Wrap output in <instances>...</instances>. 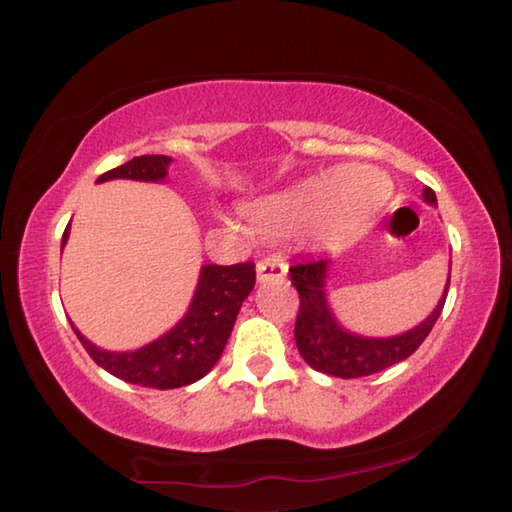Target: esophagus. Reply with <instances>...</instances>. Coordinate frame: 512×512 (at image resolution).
Returning a JSON list of instances; mask_svg holds the SVG:
<instances>
[{
    "instance_id": "34e87169",
    "label": "esophagus",
    "mask_w": 512,
    "mask_h": 512,
    "mask_svg": "<svg viewBox=\"0 0 512 512\" xmlns=\"http://www.w3.org/2000/svg\"><path fill=\"white\" fill-rule=\"evenodd\" d=\"M287 278V264L282 259L266 257L262 262H257V282H269V280H285Z\"/></svg>"
}]
</instances>
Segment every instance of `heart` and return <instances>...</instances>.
<instances>
[{
	"instance_id": "heart-1",
	"label": "heart",
	"mask_w": 512,
	"mask_h": 512,
	"mask_svg": "<svg viewBox=\"0 0 512 512\" xmlns=\"http://www.w3.org/2000/svg\"><path fill=\"white\" fill-rule=\"evenodd\" d=\"M392 196L383 175L367 166H342L314 175L246 209L250 225L269 237L312 230L328 241L358 237Z\"/></svg>"
}]
</instances>
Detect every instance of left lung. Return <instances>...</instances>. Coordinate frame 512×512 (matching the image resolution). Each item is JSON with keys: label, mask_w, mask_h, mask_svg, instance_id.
I'll return each instance as SVG.
<instances>
[{"label": "left lung", "mask_w": 512, "mask_h": 512, "mask_svg": "<svg viewBox=\"0 0 512 512\" xmlns=\"http://www.w3.org/2000/svg\"><path fill=\"white\" fill-rule=\"evenodd\" d=\"M424 200L435 205V191L424 189ZM330 259H303L296 262L289 269L291 285L298 289L300 305L296 316V346L303 360L310 364L312 369L328 373V376L337 378H362L378 373L392 364L410 358L417 351L421 342L433 330L435 321L440 319L446 294H449V282H446L444 294L440 303L428 316L424 323L412 328L403 335L385 337V339H371L360 337L353 332L344 330L339 326L335 316H332L328 300H326V273H328Z\"/></svg>", "instance_id": "left-lung-1"}]
</instances>
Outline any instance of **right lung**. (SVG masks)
<instances>
[{
  "label": "right lung",
  "mask_w": 512,
  "mask_h": 512,
  "mask_svg": "<svg viewBox=\"0 0 512 512\" xmlns=\"http://www.w3.org/2000/svg\"><path fill=\"white\" fill-rule=\"evenodd\" d=\"M170 157L166 154H143L127 164L111 168L97 177V182L107 180H139V182H161L168 175ZM70 225L63 232L66 246ZM255 287V264L241 262L232 266L207 264L202 266L198 289L193 294L189 312L168 330L164 337L154 339L152 344L127 353H109L75 330L81 346L91 355L95 364L125 383L152 387V389H175L184 387L207 376L221 358L227 337L234 328L241 303Z\"/></svg>",
  "instance_id": "1"
}]
</instances>
